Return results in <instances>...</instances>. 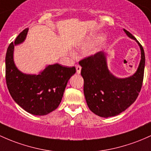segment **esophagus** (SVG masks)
Here are the masks:
<instances>
[{"label":"esophagus","instance_id":"esophagus-1","mask_svg":"<svg viewBox=\"0 0 151 151\" xmlns=\"http://www.w3.org/2000/svg\"><path fill=\"white\" fill-rule=\"evenodd\" d=\"M81 69H82V67H81L80 66H79V65H76V69H77V74H80Z\"/></svg>","mask_w":151,"mask_h":151}]
</instances>
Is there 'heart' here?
<instances>
[{
    "label": "heart",
    "instance_id": "b5f03b06",
    "mask_svg": "<svg viewBox=\"0 0 151 151\" xmlns=\"http://www.w3.org/2000/svg\"><path fill=\"white\" fill-rule=\"evenodd\" d=\"M106 39V36L104 34H97L89 37L87 40L84 41L83 44L84 47H92L103 42Z\"/></svg>",
    "mask_w": 151,
    "mask_h": 151
}]
</instances>
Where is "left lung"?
Here are the masks:
<instances>
[{
	"label": "left lung",
	"mask_w": 151,
	"mask_h": 151,
	"mask_svg": "<svg viewBox=\"0 0 151 151\" xmlns=\"http://www.w3.org/2000/svg\"><path fill=\"white\" fill-rule=\"evenodd\" d=\"M123 30L140 46L141 59L135 74L126 78L113 75L107 67V54L104 51L79 62L87 106L93 113L102 117L117 115L128 108L137 99L143 84L145 63L143 48L129 31Z\"/></svg>",
	"instance_id": "8db88e82"
}]
</instances>
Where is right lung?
Wrapping results in <instances>:
<instances>
[{
	"mask_svg": "<svg viewBox=\"0 0 151 151\" xmlns=\"http://www.w3.org/2000/svg\"><path fill=\"white\" fill-rule=\"evenodd\" d=\"M24 29L8 46L6 55V79L14 100L29 113L45 115L55 110L62 101L68 81L75 74L74 67L56 64L46 66L39 74H28L18 69L14 60V46L26 39Z\"/></svg>",
	"mask_w": 151,
	"mask_h": 151,
	"instance_id": "1",
	"label": "right lung"
}]
</instances>
